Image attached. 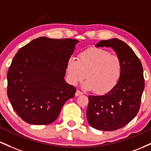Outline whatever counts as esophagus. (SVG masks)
<instances>
[{"label":"esophagus","mask_w":151,"mask_h":151,"mask_svg":"<svg viewBox=\"0 0 151 151\" xmlns=\"http://www.w3.org/2000/svg\"><path fill=\"white\" fill-rule=\"evenodd\" d=\"M83 93H82V92H81L80 91H78V90H77V91H76V96H81V95H82Z\"/></svg>","instance_id":"1"}]
</instances>
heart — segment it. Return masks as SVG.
<instances>
[{
	"label": "heart",
	"mask_w": 151,
	"mask_h": 151,
	"mask_svg": "<svg viewBox=\"0 0 151 151\" xmlns=\"http://www.w3.org/2000/svg\"><path fill=\"white\" fill-rule=\"evenodd\" d=\"M123 65L121 58L103 48H91L78 54L77 60L70 58L65 71L68 82L76 86L85 78L83 87L96 94L110 92L120 81Z\"/></svg>",
	"instance_id": "1"
}]
</instances>
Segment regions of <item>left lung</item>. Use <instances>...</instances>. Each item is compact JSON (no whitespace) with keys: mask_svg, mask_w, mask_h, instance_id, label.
Instances as JSON below:
<instances>
[{"mask_svg":"<svg viewBox=\"0 0 151 151\" xmlns=\"http://www.w3.org/2000/svg\"><path fill=\"white\" fill-rule=\"evenodd\" d=\"M104 46L112 48L121 58L122 76L110 92L88 96L86 116L93 128L113 131L126 126L138 113L145 82L141 62L130 46L118 38L101 40L96 45V48Z\"/></svg>","mask_w":151,"mask_h":151,"instance_id":"left-lung-1","label":"left lung"}]
</instances>
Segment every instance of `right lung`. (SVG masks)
Segmentation results:
<instances>
[{"label": "right lung", "instance_id": "add662e5", "mask_svg": "<svg viewBox=\"0 0 151 151\" xmlns=\"http://www.w3.org/2000/svg\"><path fill=\"white\" fill-rule=\"evenodd\" d=\"M78 40L40 37L19 49L7 74L8 97L26 123L48 125L57 119L76 89L64 79Z\"/></svg>", "mask_w": 151, "mask_h": 151}]
</instances>
